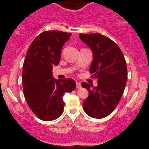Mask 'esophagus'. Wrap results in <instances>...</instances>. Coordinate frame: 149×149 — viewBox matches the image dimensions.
I'll use <instances>...</instances> for the list:
<instances>
[{
    "label": "esophagus",
    "instance_id": "esophagus-1",
    "mask_svg": "<svg viewBox=\"0 0 149 149\" xmlns=\"http://www.w3.org/2000/svg\"><path fill=\"white\" fill-rule=\"evenodd\" d=\"M76 88H81V84H80V82H76Z\"/></svg>",
    "mask_w": 149,
    "mask_h": 149
}]
</instances>
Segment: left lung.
<instances>
[{"label": "left lung", "instance_id": "left-lung-1", "mask_svg": "<svg viewBox=\"0 0 149 149\" xmlns=\"http://www.w3.org/2000/svg\"><path fill=\"white\" fill-rule=\"evenodd\" d=\"M79 37L92 51L89 71L97 79L95 87L81 84L89 93L83 109L88 116L100 119L111 113L121 99L127 83V63L119 47L109 38L96 33H80Z\"/></svg>", "mask_w": 149, "mask_h": 149}]
</instances>
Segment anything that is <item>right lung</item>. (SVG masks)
Segmentation results:
<instances>
[{"instance_id": "right-lung-1", "label": "right lung", "mask_w": 149, "mask_h": 149, "mask_svg": "<svg viewBox=\"0 0 149 149\" xmlns=\"http://www.w3.org/2000/svg\"><path fill=\"white\" fill-rule=\"evenodd\" d=\"M71 33L46 31L36 38L26 54L22 69L23 93L29 108L39 119L52 121L63 113V97L76 88L71 78L56 80L52 69L61 57L63 45Z\"/></svg>"}]
</instances>
